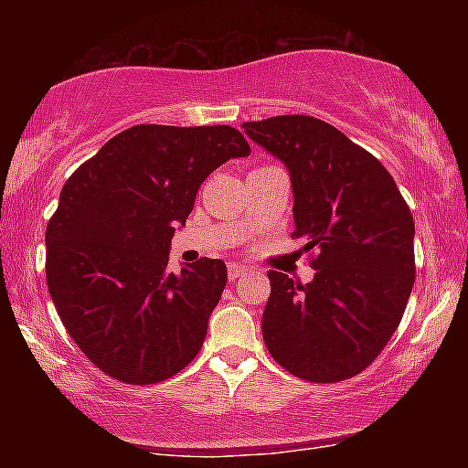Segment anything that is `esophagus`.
Returning a JSON list of instances; mask_svg holds the SVG:
<instances>
[{
	"instance_id": "34e87169",
	"label": "esophagus",
	"mask_w": 468,
	"mask_h": 468,
	"mask_svg": "<svg viewBox=\"0 0 468 468\" xmlns=\"http://www.w3.org/2000/svg\"><path fill=\"white\" fill-rule=\"evenodd\" d=\"M247 271H249L247 266H240V264H229V266H228V279H229V281L239 279V277H242V274H245Z\"/></svg>"
}]
</instances>
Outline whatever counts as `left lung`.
<instances>
[{"label":"left lung","mask_w":468,"mask_h":468,"mask_svg":"<svg viewBox=\"0 0 468 468\" xmlns=\"http://www.w3.org/2000/svg\"><path fill=\"white\" fill-rule=\"evenodd\" d=\"M292 178L293 239L317 247L311 283L271 271L261 335L304 381L362 373L399 328L415 281L411 210L383 164L306 114L242 123Z\"/></svg>","instance_id":"8db88e82"}]
</instances>
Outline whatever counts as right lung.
<instances>
[{
  "instance_id": "1",
  "label": "right lung",
  "mask_w": 468,
  "mask_h": 468,
  "mask_svg": "<svg viewBox=\"0 0 468 468\" xmlns=\"http://www.w3.org/2000/svg\"><path fill=\"white\" fill-rule=\"evenodd\" d=\"M229 125H133L63 185L47 226V283L68 335L112 379L149 386L194 360L228 283L221 260L168 271L210 172L247 157Z\"/></svg>"
}]
</instances>
